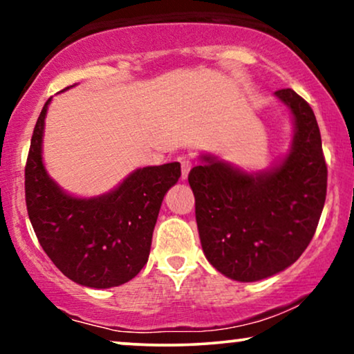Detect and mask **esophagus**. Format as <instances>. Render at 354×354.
<instances>
[{"label":"esophagus","instance_id":"1","mask_svg":"<svg viewBox=\"0 0 354 354\" xmlns=\"http://www.w3.org/2000/svg\"><path fill=\"white\" fill-rule=\"evenodd\" d=\"M180 166H182V180H187L188 172H190V169H192V162L188 161V159H182Z\"/></svg>","mask_w":354,"mask_h":354}]
</instances>
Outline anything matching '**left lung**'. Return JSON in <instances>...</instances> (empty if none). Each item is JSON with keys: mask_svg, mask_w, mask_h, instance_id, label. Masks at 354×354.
Segmentation results:
<instances>
[{"mask_svg": "<svg viewBox=\"0 0 354 354\" xmlns=\"http://www.w3.org/2000/svg\"><path fill=\"white\" fill-rule=\"evenodd\" d=\"M293 119L288 153L246 172L201 154L188 174L206 259L236 282H256L292 266L313 240L327 193V166L311 106L292 88L274 93Z\"/></svg>", "mask_w": 354, "mask_h": 354, "instance_id": "1", "label": "left lung"}]
</instances>
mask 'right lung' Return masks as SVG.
I'll use <instances>...</instances> for the list:
<instances>
[{
    "instance_id": "right-lung-1",
    "label": "right lung",
    "mask_w": 354,
    "mask_h": 354,
    "mask_svg": "<svg viewBox=\"0 0 354 354\" xmlns=\"http://www.w3.org/2000/svg\"><path fill=\"white\" fill-rule=\"evenodd\" d=\"M50 103L51 98L37 120L27 158L28 219L41 248L66 277L90 288L119 287L147 264L164 195L180 177V164L135 169L100 196L71 195L43 164Z\"/></svg>"
}]
</instances>
